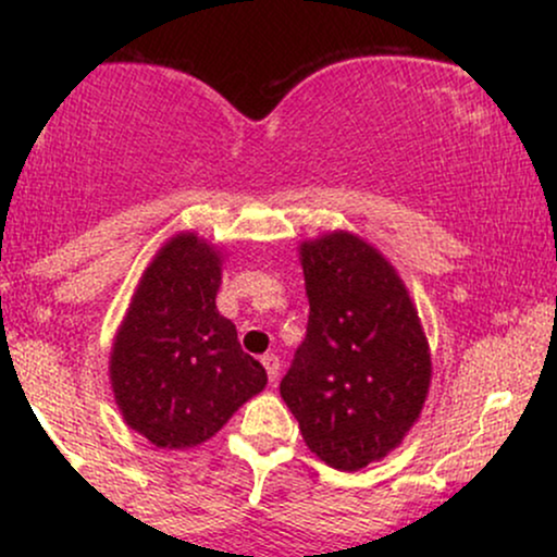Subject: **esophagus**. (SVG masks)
<instances>
[{"mask_svg":"<svg viewBox=\"0 0 557 557\" xmlns=\"http://www.w3.org/2000/svg\"><path fill=\"white\" fill-rule=\"evenodd\" d=\"M261 363H264V369H267V376H270V380L274 382L280 376V359L274 354H267V356H261Z\"/></svg>","mask_w":557,"mask_h":557,"instance_id":"34e87169","label":"esophagus"}]
</instances>
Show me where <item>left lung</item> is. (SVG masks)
<instances>
[{"mask_svg":"<svg viewBox=\"0 0 557 557\" xmlns=\"http://www.w3.org/2000/svg\"><path fill=\"white\" fill-rule=\"evenodd\" d=\"M309 324L280 382L311 453L341 471L385 458L411 430L432 361L406 285L369 243L300 246Z\"/></svg>","mask_w":557,"mask_h":557,"instance_id":"8db88e82","label":"left lung"}]
</instances>
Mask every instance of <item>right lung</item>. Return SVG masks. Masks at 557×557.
Returning <instances> with one entry per match:
<instances>
[{"label": "right lung", "mask_w": 557, "mask_h": 557, "mask_svg": "<svg viewBox=\"0 0 557 557\" xmlns=\"http://www.w3.org/2000/svg\"><path fill=\"white\" fill-rule=\"evenodd\" d=\"M220 274L209 243L172 238L140 277L114 341V400L127 426L157 447L201 445L267 385L264 367L216 311Z\"/></svg>", "instance_id": "1"}]
</instances>
